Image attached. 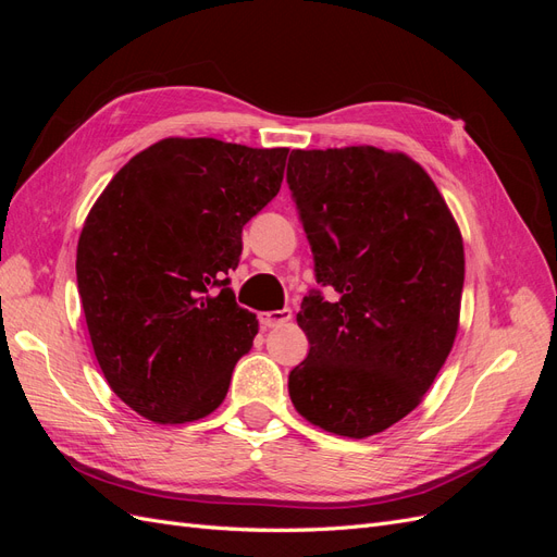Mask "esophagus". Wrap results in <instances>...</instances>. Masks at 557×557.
<instances>
[{"label":"esophagus","mask_w":557,"mask_h":557,"mask_svg":"<svg viewBox=\"0 0 557 557\" xmlns=\"http://www.w3.org/2000/svg\"><path fill=\"white\" fill-rule=\"evenodd\" d=\"M260 323L264 327H278V325H285L288 320L293 318V311L290 309H278V311H264L258 315Z\"/></svg>","instance_id":"1"}]
</instances>
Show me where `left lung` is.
I'll list each match as a JSON object with an SVG mask.
<instances>
[{"instance_id":"8db88e82","label":"left lung","mask_w":557,"mask_h":557,"mask_svg":"<svg viewBox=\"0 0 557 557\" xmlns=\"http://www.w3.org/2000/svg\"><path fill=\"white\" fill-rule=\"evenodd\" d=\"M285 181L332 293L301 299L309 356L288 393L309 423L364 440L411 413L448 358L460 230L423 166L374 146L293 150Z\"/></svg>"}]
</instances>
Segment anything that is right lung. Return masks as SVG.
Returning <instances> with one entry per match:
<instances>
[{"instance_id":"add662e5","label":"right lung","mask_w":557,"mask_h":557,"mask_svg":"<svg viewBox=\"0 0 557 557\" xmlns=\"http://www.w3.org/2000/svg\"><path fill=\"white\" fill-rule=\"evenodd\" d=\"M288 148L162 139L95 201L76 250L78 295L111 391L153 423L221 407L258 320L230 290L242 230L272 201Z\"/></svg>"}]
</instances>
